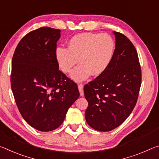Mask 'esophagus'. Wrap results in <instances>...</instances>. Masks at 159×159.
Wrapping results in <instances>:
<instances>
[{
	"label": "esophagus",
	"mask_w": 159,
	"mask_h": 159,
	"mask_svg": "<svg viewBox=\"0 0 159 159\" xmlns=\"http://www.w3.org/2000/svg\"><path fill=\"white\" fill-rule=\"evenodd\" d=\"M78 87H79V90L80 96H83V95H84V92H83V84L80 83V84H79Z\"/></svg>",
	"instance_id": "1"
}]
</instances>
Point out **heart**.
<instances>
[{"label":"heart","mask_w":159,"mask_h":159,"mask_svg":"<svg viewBox=\"0 0 159 159\" xmlns=\"http://www.w3.org/2000/svg\"><path fill=\"white\" fill-rule=\"evenodd\" d=\"M116 43L109 34L80 33L69 39L68 48L59 46L55 49V57L59 66L64 73H69L73 66L80 64L72 71L71 77L76 81H82L92 74L100 75L108 68L113 60Z\"/></svg>","instance_id":"obj_1"}]
</instances>
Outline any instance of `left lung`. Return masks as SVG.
Here are the masks:
<instances>
[{"label":"left lung","mask_w":159,"mask_h":159,"mask_svg":"<svg viewBox=\"0 0 159 159\" xmlns=\"http://www.w3.org/2000/svg\"><path fill=\"white\" fill-rule=\"evenodd\" d=\"M116 50L105 71L84 86L88 102L86 122L101 132L114 130L125 121L138 101L142 71L135 48L125 35L114 31Z\"/></svg>","instance_id":"8db88e82"}]
</instances>
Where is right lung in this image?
I'll return each mask as SVG.
<instances>
[{"mask_svg":"<svg viewBox=\"0 0 159 159\" xmlns=\"http://www.w3.org/2000/svg\"><path fill=\"white\" fill-rule=\"evenodd\" d=\"M60 31L48 26L30 31L12 57L10 81L16 104L26 122L39 131L61 125L80 95L76 83L59 70L55 52Z\"/></svg>","mask_w":159,"mask_h":159,"instance_id":"right-lung-1","label":"right lung"}]
</instances>
